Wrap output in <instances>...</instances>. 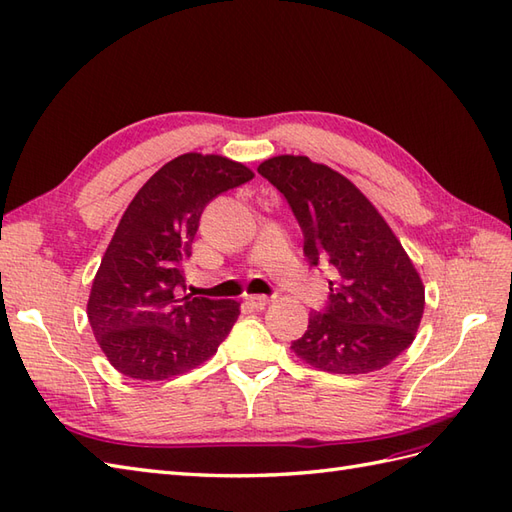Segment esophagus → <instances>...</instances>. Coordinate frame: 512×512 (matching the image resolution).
I'll use <instances>...</instances> for the list:
<instances>
[{"label": "esophagus", "instance_id": "esophagus-1", "mask_svg": "<svg viewBox=\"0 0 512 512\" xmlns=\"http://www.w3.org/2000/svg\"><path fill=\"white\" fill-rule=\"evenodd\" d=\"M270 296H261V294H255V296H246V303L251 305L253 309H266L270 305Z\"/></svg>", "mask_w": 512, "mask_h": 512}]
</instances>
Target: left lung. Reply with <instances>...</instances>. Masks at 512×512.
<instances>
[{
  "instance_id": "1",
  "label": "left lung",
  "mask_w": 512,
  "mask_h": 512,
  "mask_svg": "<svg viewBox=\"0 0 512 512\" xmlns=\"http://www.w3.org/2000/svg\"><path fill=\"white\" fill-rule=\"evenodd\" d=\"M257 173L298 220L311 266L333 281L329 305L309 313L292 342L298 359L331 374H368L413 344L424 316V283L396 233L355 183L305 155H277Z\"/></svg>"
}]
</instances>
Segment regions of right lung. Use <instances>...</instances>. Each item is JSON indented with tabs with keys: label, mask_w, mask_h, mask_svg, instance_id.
Wrapping results in <instances>:
<instances>
[{
	"label": "right lung",
	"mask_w": 512,
	"mask_h": 512,
	"mask_svg": "<svg viewBox=\"0 0 512 512\" xmlns=\"http://www.w3.org/2000/svg\"><path fill=\"white\" fill-rule=\"evenodd\" d=\"M253 177L229 157L183 153L138 190L101 259L86 309L112 368L136 381H164L216 355L240 303L183 294V266L205 205Z\"/></svg>",
	"instance_id": "1"
}]
</instances>
